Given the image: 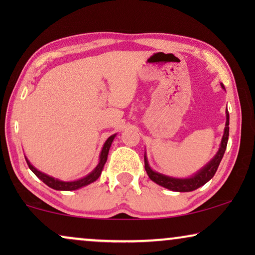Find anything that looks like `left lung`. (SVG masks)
Segmentation results:
<instances>
[{"label":"left lung","mask_w":255,"mask_h":255,"mask_svg":"<svg viewBox=\"0 0 255 255\" xmlns=\"http://www.w3.org/2000/svg\"><path fill=\"white\" fill-rule=\"evenodd\" d=\"M229 118H230L229 111H226L225 130H224V135H223L222 138L219 151L217 152V154L215 155V158L212 159L203 169H201L196 175L190 177V179H174V177L165 176L162 175V174L156 173L154 170L149 168L147 160L145 158V170L146 173H147L149 179L154 181L155 183H158L159 186H162L167 188V189L173 190V191H181V193H183V191H193L207 183L208 181L215 175L216 170H217L219 163L222 161L223 155H224L225 153L226 145H228V140H229Z\"/></svg>","instance_id":"obj_1"}]
</instances>
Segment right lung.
<instances>
[{
	"instance_id": "right-lung-1",
	"label": "right lung",
	"mask_w": 255,
	"mask_h": 255,
	"mask_svg": "<svg viewBox=\"0 0 255 255\" xmlns=\"http://www.w3.org/2000/svg\"><path fill=\"white\" fill-rule=\"evenodd\" d=\"M115 135H111V137L108 138V140L106 141V144H104L103 148H102V152H101V155H100V163L97 165V167L95 169L93 170L92 173L89 174V175H87L86 177H83V179H80L78 181H73V182H64V181H59L57 179H53V177L46 175V174L39 172V170L34 168V167L31 165L29 162V160H26V163L27 166H29V168L32 170V172L36 174L37 177H39V179L43 181L45 184H47L48 187L53 188L55 190H67V191H71V190H75V189H79V188H81L83 186H87V184L94 182V181H96L99 179L100 175H101V172H102L103 169V166L104 163H106L107 159H108V153H109V148L111 146V142H113Z\"/></svg>"
}]
</instances>
